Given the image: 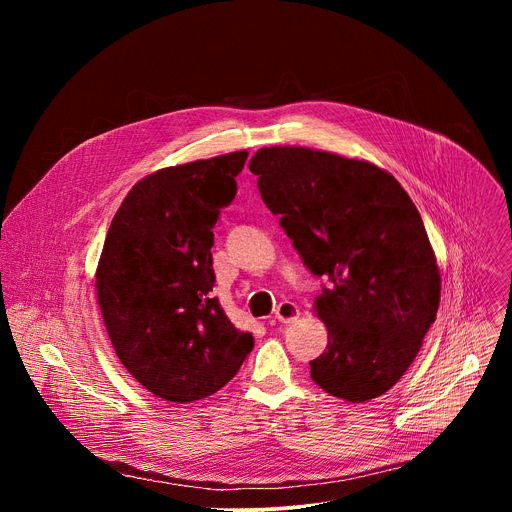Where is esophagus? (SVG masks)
<instances>
[{
    "label": "esophagus",
    "instance_id": "obj_1",
    "mask_svg": "<svg viewBox=\"0 0 512 512\" xmlns=\"http://www.w3.org/2000/svg\"><path fill=\"white\" fill-rule=\"evenodd\" d=\"M298 316H300V310H298L296 304H291V302H281V304L275 308V320L281 322V324L294 322Z\"/></svg>",
    "mask_w": 512,
    "mask_h": 512
}]
</instances>
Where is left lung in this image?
I'll use <instances>...</instances> for the list:
<instances>
[{"mask_svg": "<svg viewBox=\"0 0 512 512\" xmlns=\"http://www.w3.org/2000/svg\"><path fill=\"white\" fill-rule=\"evenodd\" d=\"M249 170L304 265L328 279L314 304L328 330L310 362L314 383L350 403L387 393L440 306V269L413 200L375 164L296 145L261 148Z\"/></svg>", "mask_w": 512, "mask_h": 512, "instance_id": "obj_1", "label": "left lung"}]
</instances>
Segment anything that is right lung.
<instances>
[{"label": "right lung", "instance_id": "1", "mask_svg": "<svg viewBox=\"0 0 512 512\" xmlns=\"http://www.w3.org/2000/svg\"><path fill=\"white\" fill-rule=\"evenodd\" d=\"M247 152L158 170L115 212L97 267L111 344L150 393L190 403L225 387L253 350L212 298L214 225L237 194Z\"/></svg>", "mask_w": 512, "mask_h": 512}]
</instances>
